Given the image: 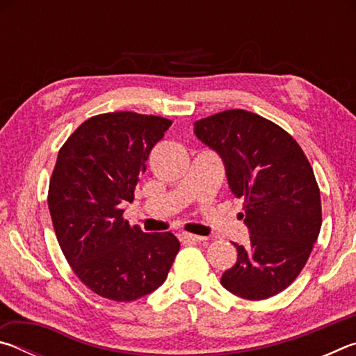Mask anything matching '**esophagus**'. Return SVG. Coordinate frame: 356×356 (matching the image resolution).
Instances as JSON below:
<instances>
[{"label":"esophagus","instance_id":"1","mask_svg":"<svg viewBox=\"0 0 356 356\" xmlns=\"http://www.w3.org/2000/svg\"><path fill=\"white\" fill-rule=\"evenodd\" d=\"M180 240H184V242H193V243H197V242H202V240H206V237L196 236V234L182 232V234H180Z\"/></svg>","mask_w":356,"mask_h":356}]
</instances>
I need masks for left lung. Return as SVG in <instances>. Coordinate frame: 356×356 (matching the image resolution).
<instances>
[{
	"mask_svg": "<svg viewBox=\"0 0 356 356\" xmlns=\"http://www.w3.org/2000/svg\"><path fill=\"white\" fill-rule=\"evenodd\" d=\"M195 135L220 155L250 232L248 246L234 243L237 262L221 286L246 300L273 297L300 275L321 232L314 171L287 131L254 113H216L196 120Z\"/></svg>",
	"mask_w": 356,
	"mask_h": 356,
	"instance_id": "obj_1",
	"label": "left lung"
}]
</instances>
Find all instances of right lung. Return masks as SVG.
<instances>
[{"instance_id":"right-lung-1","label":"right lung","mask_w":356,"mask_h":356,"mask_svg":"<svg viewBox=\"0 0 356 356\" xmlns=\"http://www.w3.org/2000/svg\"><path fill=\"white\" fill-rule=\"evenodd\" d=\"M171 120L130 111L84 120L58 154L48 209L59 246L92 292L134 301L163 284L180 243L171 232L146 234L122 218L152 147Z\"/></svg>"}]
</instances>
